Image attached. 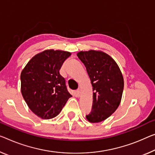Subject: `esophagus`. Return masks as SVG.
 Instances as JSON below:
<instances>
[{
	"mask_svg": "<svg viewBox=\"0 0 155 155\" xmlns=\"http://www.w3.org/2000/svg\"><path fill=\"white\" fill-rule=\"evenodd\" d=\"M76 94H77V96L78 97L80 96V89H78L77 91H76Z\"/></svg>",
	"mask_w": 155,
	"mask_h": 155,
	"instance_id": "1",
	"label": "esophagus"
}]
</instances>
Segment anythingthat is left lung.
Here are the masks:
<instances>
[{
    "label": "left lung",
    "instance_id": "obj_1",
    "mask_svg": "<svg viewBox=\"0 0 155 155\" xmlns=\"http://www.w3.org/2000/svg\"><path fill=\"white\" fill-rule=\"evenodd\" d=\"M77 55L87 68L94 91L91 111L86 118L90 123H100L120 103L124 88L122 73L114 59L102 51H80Z\"/></svg>",
    "mask_w": 155,
    "mask_h": 155
}]
</instances>
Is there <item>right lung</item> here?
<instances>
[{"instance_id":"add662e5","label":"right lung","mask_w":155,"mask_h":155,"mask_svg":"<svg viewBox=\"0 0 155 155\" xmlns=\"http://www.w3.org/2000/svg\"><path fill=\"white\" fill-rule=\"evenodd\" d=\"M71 54L63 51L46 50L28 61L21 73V91L28 107L42 119L60 113L71 95L59 70Z\"/></svg>"}]
</instances>
